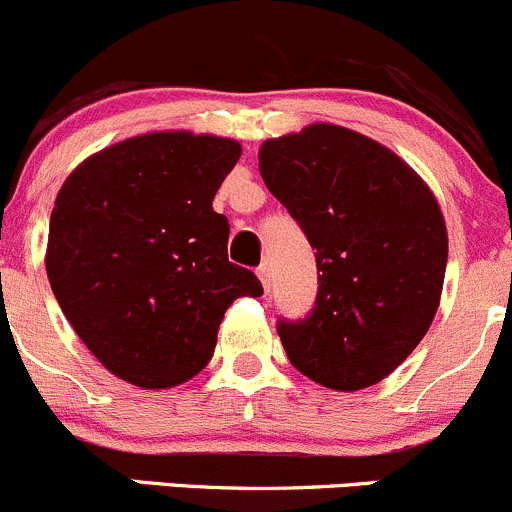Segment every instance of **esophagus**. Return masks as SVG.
Listing matches in <instances>:
<instances>
[{
	"label": "esophagus",
	"instance_id": "1",
	"mask_svg": "<svg viewBox=\"0 0 512 512\" xmlns=\"http://www.w3.org/2000/svg\"><path fill=\"white\" fill-rule=\"evenodd\" d=\"M258 278H261V283H263V288H271V268H268V263H261V266H258Z\"/></svg>",
	"mask_w": 512,
	"mask_h": 512
}]
</instances>
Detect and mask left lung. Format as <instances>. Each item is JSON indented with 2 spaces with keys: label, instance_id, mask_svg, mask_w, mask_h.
I'll return each instance as SVG.
<instances>
[{
  "label": "left lung",
  "instance_id": "1",
  "mask_svg": "<svg viewBox=\"0 0 512 512\" xmlns=\"http://www.w3.org/2000/svg\"><path fill=\"white\" fill-rule=\"evenodd\" d=\"M258 171L321 271L311 316L278 323L288 361L333 391L376 386L438 311L448 263L438 199L396 151L338 124L266 139Z\"/></svg>",
  "mask_w": 512,
  "mask_h": 512
}]
</instances>
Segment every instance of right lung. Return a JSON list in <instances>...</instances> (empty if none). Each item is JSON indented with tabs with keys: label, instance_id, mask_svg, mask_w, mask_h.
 Returning <instances> with one entry per match:
<instances>
[{
	"label": "right lung",
	"instance_id": "right-lung-1",
	"mask_svg": "<svg viewBox=\"0 0 512 512\" xmlns=\"http://www.w3.org/2000/svg\"><path fill=\"white\" fill-rule=\"evenodd\" d=\"M241 156L226 136L151 131L84 159L49 219L47 276L96 361L131 386L191 381L236 298L261 296L226 256L211 201Z\"/></svg>",
	"mask_w": 512,
	"mask_h": 512
}]
</instances>
